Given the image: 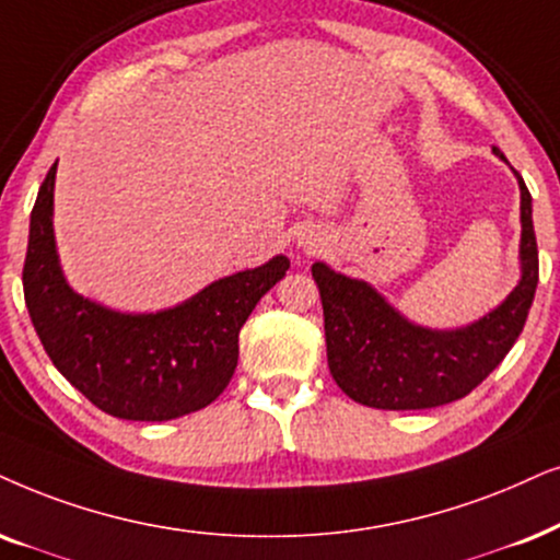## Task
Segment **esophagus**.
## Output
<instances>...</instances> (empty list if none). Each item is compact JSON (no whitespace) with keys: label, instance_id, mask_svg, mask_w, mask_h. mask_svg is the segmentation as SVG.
Wrapping results in <instances>:
<instances>
[{"label":"esophagus","instance_id":"obj_1","mask_svg":"<svg viewBox=\"0 0 560 560\" xmlns=\"http://www.w3.org/2000/svg\"><path fill=\"white\" fill-rule=\"evenodd\" d=\"M298 246H303V249H308V252H316L318 246H322V238H318L316 234H303L301 238H298Z\"/></svg>","mask_w":560,"mask_h":560}]
</instances>
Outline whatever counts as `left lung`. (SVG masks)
<instances>
[{
	"instance_id": "8db88e82",
	"label": "left lung",
	"mask_w": 560,
	"mask_h": 560,
	"mask_svg": "<svg viewBox=\"0 0 560 560\" xmlns=\"http://www.w3.org/2000/svg\"><path fill=\"white\" fill-rule=\"evenodd\" d=\"M493 154L504 159L497 147ZM517 179L522 278L502 306L463 329H424L398 314L368 282L334 272L324 262L311 267L324 306L326 360L352 401L388 411L434 409L468 396L506 358L537 288L533 198Z\"/></svg>"
}]
</instances>
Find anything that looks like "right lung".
<instances>
[{"label": "right lung", "mask_w": 560, "mask_h": 560, "mask_svg": "<svg viewBox=\"0 0 560 560\" xmlns=\"http://www.w3.org/2000/svg\"><path fill=\"white\" fill-rule=\"evenodd\" d=\"M56 164L31 213L23 267L25 306L58 373L105 413L166 422L215 401L238 360V331L290 259L210 282L179 306L120 314L69 288L54 238Z\"/></svg>", "instance_id": "right-lung-1"}]
</instances>
